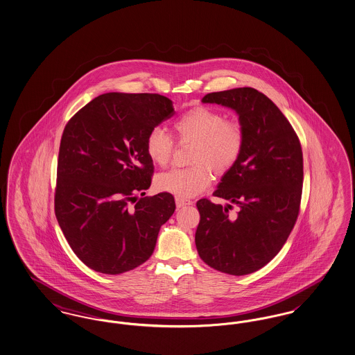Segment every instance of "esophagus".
<instances>
[{"label":"esophagus","mask_w":355,"mask_h":355,"mask_svg":"<svg viewBox=\"0 0 355 355\" xmlns=\"http://www.w3.org/2000/svg\"><path fill=\"white\" fill-rule=\"evenodd\" d=\"M175 203H177V207H185V206H190L193 205V202L190 200H185V198H175Z\"/></svg>","instance_id":"1"}]
</instances>
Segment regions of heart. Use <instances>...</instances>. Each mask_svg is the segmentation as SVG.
Instances as JSON below:
<instances>
[{
    "mask_svg": "<svg viewBox=\"0 0 355 355\" xmlns=\"http://www.w3.org/2000/svg\"><path fill=\"white\" fill-rule=\"evenodd\" d=\"M180 142H194L189 168H177L161 173L155 178L159 191L178 198L200 194L211 182V169L225 174L241 159L246 146V129L238 119L226 116L210 106H196L173 123ZM174 150V139L159 128L152 129L145 139V152L153 164L166 166Z\"/></svg>",
    "mask_w": 355,
    "mask_h": 355,
    "instance_id": "heart-1",
    "label": "heart"
}]
</instances>
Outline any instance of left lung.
I'll return each instance as SVG.
<instances>
[{"mask_svg": "<svg viewBox=\"0 0 355 355\" xmlns=\"http://www.w3.org/2000/svg\"><path fill=\"white\" fill-rule=\"evenodd\" d=\"M202 102L234 109L246 129V146L236 166L220 180L216 197L197 202L201 216L196 246L216 270L245 275L279 253L301 206L304 155L300 138L278 106L253 87L209 93ZM236 204L239 211L230 216Z\"/></svg>", "mask_w": 355, "mask_h": 355, "instance_id": "1", "label": "left lung"}]
</instances>
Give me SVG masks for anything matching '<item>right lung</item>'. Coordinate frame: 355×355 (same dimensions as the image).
<instances>
[{
  "label": "right lung",
  "mask_w": 355,
  "mask_h": 355,
  "mask_svg": "<svg viewBox=\"0 0 355 355\" xmlns=\"http://www.w3.org/2000/svg\"><path fill=\"white\" fill-rule=\"evenodd\" d=\"M174 114L161 94L106 93L69 119L61 137L54 213L71 250L93 270L146 262L175 210L170 193L145 196L154 166L148 133Z\"/></svg>",
  "instance_id": "1"
}]
</instances>
